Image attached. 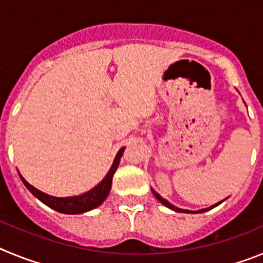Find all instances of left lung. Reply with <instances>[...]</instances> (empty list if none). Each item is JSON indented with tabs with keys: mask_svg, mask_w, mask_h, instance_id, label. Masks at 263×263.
I'll use <instances>...</instances> for the list:
<instances>
[{
	"mask_svg": "<svg viewBox=\"0 0 263 263\" xmlns=\"http://www.w3.org/2000/svg\"><path fill=\"white\" fill-rule=\"evenodd\" d=\"M152 192H153V195H154L155 197H157L158 200L160 201V203L163 204V205H166L167 208H170V210H173V211H175V212H182V213H201V212H205V211H210V210H212V208H215V206H217L218 204H221L222 201L225 200H221V201H218V203H216V204H213V205H211V206H208V208H204V210H199V211H188V210H182V208H178V206H175V205H173V204L170 203L168 200H166V199H163V197L160 196L159 194H158V192H155L154 190H153L152 188Z\"/></svg>",
	"mask_w": 263,
	"mask_h": 263,
	"instance_id": "left-lung-1",
	"label": "left lung"
}]
</instances>
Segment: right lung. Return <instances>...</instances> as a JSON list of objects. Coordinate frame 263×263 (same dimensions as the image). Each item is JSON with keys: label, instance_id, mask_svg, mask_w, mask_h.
<instances>
[{"label": "right lung", "instance_id": "right-lung-1", "mask_svg": "<svg viewBox=\"0 0 263 263\" xmlns=\"http://www.w3.org/2000/svg\"><path fill=\"white\" fill-rule=\"evenodd\" d=\"M125 152V147H121L120 152L116 155L115 160H113V164H111L110 170L108 171V174L105 175V178L101 180L97 185H95L92 190L84 192V194L78 195V196H67V197H57L51 196V195L45 194V192L39 191L38 188L32 187L30 183H27L23 176L21 175L20 178L23 182V184L26 185V188L31 192L36 199L42 201L43 204H46L47 206L52 208V210L58 211L60 213H67V215H79V213H84L88 211H92L95 208H97L99 205L104 203L106 197H108L109 192H110L111 188V179L115 175L116 170H117L118 164H120V160L122 154Z\"/></svg>", "mask_w": 263, "mask_h": 263}]
</instances>
